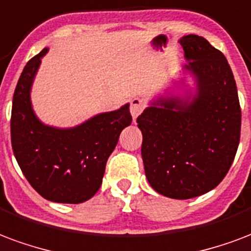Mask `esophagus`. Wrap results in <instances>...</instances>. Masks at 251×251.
<instances>
[{
    "label": "esophagus",
    "mask_w": 251,
    "mask_h": 251,
    "mask_svg": "<svg viewBox=\"0 0 251 251\" xmlns=\"http://www.w3.org/2000/svg\"><path fill=\"white\" fill-rule=\"evenodd\" d=\"M145 109V103L144 101L141 100V98H133L130 102V113H131V116H133V118H137V117L140 116L141 113L144 111Z\"/></svg>",
    "instance_id": "esophagus-1"
}]
</instances>
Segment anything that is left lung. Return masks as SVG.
Wrapping results in <instances>:
<instances>
[{
	"mask_svg": "<svg viewBox=\"0 0 251 251\" xmlns=\"http://www.w3.org/2000/svg\"><path fill=\"white\" fill-rule=\"evenodd\" d=\"M179 42L189 59L185 68L197 78V96L192 102L161 98L137 124L150 186L169 198L189 200L210 192L229 172L241 137V106L220 50L196 34Z\"/></svg>",
	"mask_w": 251,
	"mask_h": 251,
	"instance_id": "obj_1",
	"label": "left lung"
}]
</instances>
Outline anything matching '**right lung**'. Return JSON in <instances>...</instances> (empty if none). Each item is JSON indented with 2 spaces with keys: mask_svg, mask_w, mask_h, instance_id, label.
Returning <instances> with one entry per match:
<instances>
[{
  "mask_svg": "<svg viewBox=\"0 0 251 251\" xmlns=\"http://www.w3.org/2000/svg\"><path fill=\"white\" fill-rule=\"evenodd\" d=\"M44 49L24 68L13 96V153L33 189L46 200L81 203L101 187L102 177L121 131L131 124L129 105L102 113L73 129L41 124L31 109L30 88Z\"/></svg>",
  "mask_w": 251,
  "mask_h": 251,
  "instance_id": "1",
  "label": "right lung"
}]
</instances>
